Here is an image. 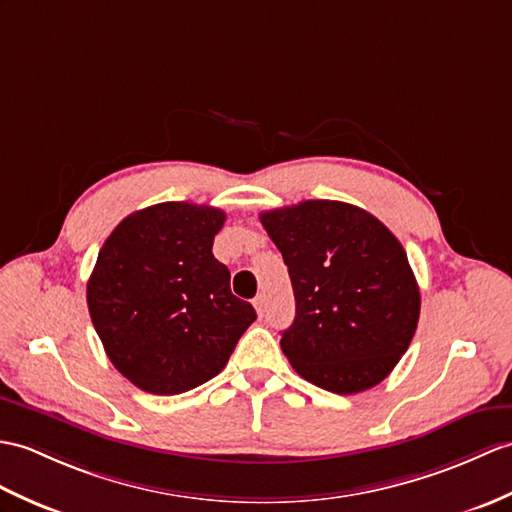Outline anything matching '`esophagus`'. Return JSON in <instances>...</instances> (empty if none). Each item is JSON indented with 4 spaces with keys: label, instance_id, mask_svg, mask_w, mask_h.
Masks as SVG:
<instances>
[{
    "label": "esophagus",
    "instance_id": "obj_1",
    "mask_svg": "<svg viewBox=\"0 0 512 512\" xmlns=\"http://www.w3.org/2000/svg\"><path fill=\"white\" fill-rule=\"evenodd\" d=\"M253 305H255V310H257V314L264 318L266 316V296L264 294H259V296H255L253 299Z\"/></svg>",
    "mask_w": 512,
    "mask_h": 512
}]
</instances>
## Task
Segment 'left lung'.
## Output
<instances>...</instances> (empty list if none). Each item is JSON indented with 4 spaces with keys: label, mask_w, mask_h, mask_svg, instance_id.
<instances>
[{
    "label": "left lung",
    "mask_w": 512,
    "mask_h": 512,
    "mask_svg": "<svg viewBox=\"0 0 512 512\" xmlns=\"http://www.w3.org/2000/svg\"><path fill=\"white\" fill-rule=\"evenodd\" d=\"M259 220L292 279L296 316L281 349L294 371L338 395L377 386L408 351L421 310L397 237L338 200H305Z\"/></svg>",
    "instance_id": "1"
}]
</instances>
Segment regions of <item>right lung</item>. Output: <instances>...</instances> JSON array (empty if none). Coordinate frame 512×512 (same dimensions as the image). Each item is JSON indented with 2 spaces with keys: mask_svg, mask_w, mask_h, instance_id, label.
Masks as SVG:
<instances>
[{
  "mask_svg": "<svg viewBox=\"0 0 512 512\" xmlns=\"http://www.w3.org/2000/svg\"><path fill=\"white\" fill-rule=\"evenodd\" d=\"M227 213L161 202L106 237L87 283L93 327L113 366L152 395H181L216 377L257 318L213 257Z\"/></svg>",
  "mask_w": 512,
  "mask_h": 512,
  "instance_id": "obj_1",
  "label": "right lung"
}]
</instances>
